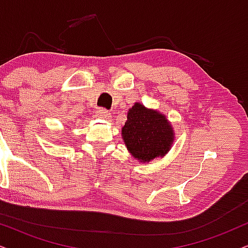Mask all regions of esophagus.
Instances as JSON below:
<instances>
[{
  "label": "esophagus",
  "mask_w": 248,
  "mask_h": 248,
  "mask_svg": "<svg viewBox=\"0 0 248 248\" xmlns=\"http://www.w3.org/2000/svg\"><path fill=\"white\" fill-rule=\"evenodd\" d=\"M96 115L98 118H101V119H108V118H111V113H109L108 109H105V108H98V109H97Z\"/></svg>",
  "instance_id": "obj_1"
}]
</instances>
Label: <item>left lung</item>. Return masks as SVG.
Segmentation results:
<instances>
[{
	"instance_id": "8db88e82",
	"label": "left lung",
	"mask_w": 248,
	"mask_h": 248,
	"mask_svg": "<svg viewBox=\"0 0 248 248\" xmlns=\"http://www.w3.org/2000/svg\"><path fill=\"white\" fill-rule=\"evenodd\" d=\"M122 136L127 149L140 162L165 155L174 140L173 129L165 115L140 103L128 112Z\"/></svg>"
}]
</instances>
